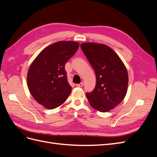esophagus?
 Returning a JSON list of instances; mask_svg holds the SVG:
<instances>
[{"mask_svg":"<svg viewBox=\"0 0 157 157\" xmlns=\"http://www.w3.org/2000/svg\"><path fill=\"white\" fill-rule=\"evenodd\" d=\"M83 85H84V82H80V84H76V86H77V87H82V86H83Z\"/></svg>","mask_w":157,"mask_h":157,"instance_id":"obj_1","label":"esophagus"}]
</instances>
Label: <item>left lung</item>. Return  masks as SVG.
Segmentation results:
<instances>
[{
    "label": "left lung",
    "mask_w": 157,
    "mask_h": 157,
    "mask_svg": "<svg viewBox=\"0 0 157 157\" xmlns=\"http://www.w3.org/2000/svg\"><path fill=\"white\" fill-rule=\"evenodd\" d=\"M82 52L96 73V86L86 94L93 108L107 112L124 98L128 88L126 68L118 56L109 46L94 42L80 45Z\"/></svg>",
    "instance_id": "1"
}]
</instances>
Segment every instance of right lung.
I'll return each instance as SVG.
<instances>
[{
	"label": "right lung",
	"instance_id": "add662e5",
	"mask_svg": "<svg viewBox=\"0 0 157 157\" xmlns=\"http://www.w3.org/2000/svg\"><path fill=\"white\" fill-rule=\"evenodd\" d=\"M79 44L59 41L46 47L31 63L27 85L35 100L48 109L63 104L71 92L65 65L77 51Z\"/></svg>",
	"mask_w": 157,
	"mask_h": 157
}]
</instances>
